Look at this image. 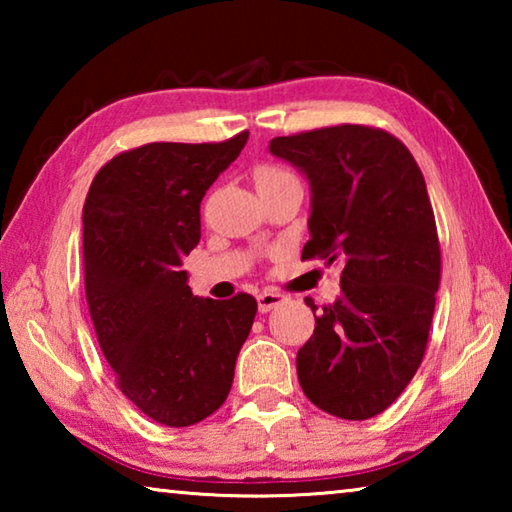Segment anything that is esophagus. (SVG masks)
<instances>
[{
    "label": "esophagus",
    "mask_w": 512,
    "mask_h": 512,
    "mask_svg": "<svg viewBox=\"0 0 512 512\" xmlns=\"http://www.w3.org/2000/svg\"><path fill=\"white\" fill-rule=\"evenodd\" d=\"M284 300H287V296H284V293H280V291H262L257 296V307H259V311H262V314H266V311L280 307Z\"/></svg>",
    "instance_id": "1"
}]
</instances>
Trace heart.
<instances>
[{
    "mask_svg": "<svg viewBox=\"0 0 512 512\" xmlns=\"http://www.w3.org/2000/svg\"><path fill=\"white\" fill-rule=\"evenodd\" d=\"M282 176H287V173L275 171V169H262V171L257 173V185L259 183H268V180H277V178H282Z\"/></svg>",
    "mask_w": 512,
    "mask_h": 512,
    "instance_id": "obj_1",
    "label": "heart"
}]
</instances>
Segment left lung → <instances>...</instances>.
I'll return each mask as SVG.
<instances>
[{"label":"left lung","instance_id":"8db88e82","mask_svg":"<svg viewBox=\"0 0 512 512\" xmlns=\"http://www.w3.org/2000/svg\"><path fill=\"white\" fill-rule=\"evenodd\" d=\"M268 151L309 183L302 259L343 264L341 296L298 350L300 386L318 409L368 420L420 368L436 307L440 246L422 171L397 137L354 124L273 137Z\"/></svg>","mask_w":512,"mask_h":512}]
</instances>
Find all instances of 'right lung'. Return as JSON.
<instances>
[{"label": "right lung", "instance_id": "obj_1", "mask_svg": "<svg viewBox=\"0 0 512 512\" xmlns=\"http://www.w3.org/2000/svg\"><path fill=\"white\" fill-rule=\"evenodd\" d=\"M248 131L219 144L153 142L112 158L83 205L85 296L103 357L137 409L189 427L225 402L257 300L198 298L183 257L201 239V201Z\"/></svg>", "mask_w": 512, "mask_h": 512}]
</instances>
